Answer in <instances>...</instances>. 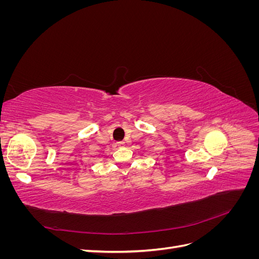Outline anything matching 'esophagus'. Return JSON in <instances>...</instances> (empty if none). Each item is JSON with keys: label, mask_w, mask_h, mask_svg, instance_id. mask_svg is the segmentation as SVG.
Here are the masks:
<instances>
[{"label": "esophagus", "mask_w": 259, "mask_h": 259, "mask_svg": "<svg viewBox=\"0 0 259 259\" xmlns=\"http://www.w3.org/2000/svg\"><path fill=\"white\" fill-rule=\"evenodd\" d=\"M116 145L119 146V147H123V146H124V142H117Z\"/></svg>", "instance_id": "obj_1"}]
</instances>
